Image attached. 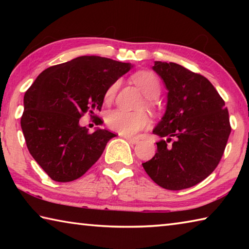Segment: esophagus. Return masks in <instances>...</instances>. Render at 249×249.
I'll list each match as a JSON object with an SVG mask.
<instances>
[{
    "label": "esophagus",
    "instance_id": "obj_1",
    "mask_svg": "<svg viewBox=\"0 0 249 249\" xmlns=\"http://www.w3.org/2000/svg\"><path fill=\"white\" fill-rule=\"evenodd\" d=\"M124 138L126 141H127L129 144H138V142H140V140H138L137 137H132V136H124Z\"/></svg>",
    "mask_w": 249,
    "mask_h": 249
}]
</instances>
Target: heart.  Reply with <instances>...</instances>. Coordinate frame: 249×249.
Returning <instances> with one entry per match:
<instances>
[{
	"label": "heart",
	"mask_w": 249,
	"mask_h": 249,
	"mask_svg": "<svg viewBox=\"0 0 249 249\" xmlns=\"http://www.w3.org/2000/svg\"><path fill=\"white\" fill-rule=\"evenodd\" d=\"M133 81L141 88L147 96L146 104L151 105V99L158 98L161 86L157 75L150 71H138L133 75ZM120 82L115 81L109 86L104 93V102L109 103L114 100ZM107 124L109 129L125 136H132L149 125V117L142 111L128 112L125 109H113L107 115Z\"/></svg>",
	"instance_id": "1"
}]
</instances>
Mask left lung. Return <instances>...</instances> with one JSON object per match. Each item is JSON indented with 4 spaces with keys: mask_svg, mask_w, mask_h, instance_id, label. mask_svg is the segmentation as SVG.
<instances>
[{
    "mask_svg": "<svg viewBox=\"0 0 249 249\" xmlns=\"http://www.w3.org/2000/svg\"><path fill=\"white\" fill-rule=\"evenodd\" d=\"M153 69L168 90L166 113L153 130L165 140L142 167L161 188L182 190L217 167L231 129L229 111L203 75L175 62L155 61Z\"/></svg>",
    "mask_w": 249,
    "mask_h": 249,
    "instance_id": "8db88e82",
    "label": "left lung"
}]
</instances>
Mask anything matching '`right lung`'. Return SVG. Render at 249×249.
Instances as JSON below:
<instances>
[{"label": "right lung", "instance_id": "add662e5", "mask_svg": "<svg viewBox=\"0 0 249 249\" xmlns=\"http://www.w3.org/2000/svg\"><path fill=\"white\" fill-rule=\"evenodd\" d=\"M132 68L99 56H81L41 72L24 95L20 126L33 158L50 178L69 182L98 161L116 135L89 133L79 120L101 111L107 88Z\"/></svg>", "mask_w": 249, "mask_h": 249}]
</instances>
